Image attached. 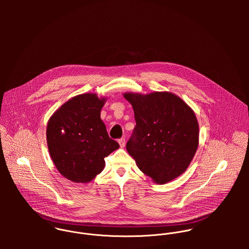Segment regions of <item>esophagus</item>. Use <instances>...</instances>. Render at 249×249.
Wrapping results in <instances>:
<instances>
[{
	"label": "esophagus",
	"instance_id": "34e87169",
	"mask_svg": "<svg viewBox=\"0 0 249 249\" xmlns=\"http://www.w3.org/2000/svg\"><path fill=\"white\" fill-rule=\"evenodd\" d=\"M119 143H120V146L121 147H124V145H125V139L124 138H121V139H119Z\"/></svg>",
	"mask_w": 249,
	"mask_h": 249
}]
</instances>
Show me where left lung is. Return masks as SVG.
<instances>
[{
	"instance_id": "1",
	"label": "left lung",
	"mask_w": 249,
	"mask_h": 249,
	"mask_svg": "<svg viewBox=\"0 0 249 249\" xmlns=\"http://www.w3.org/2000/svg\"><path fill=\"white\" fill-rule=\"evenodd\" d=\"M136 126L126 150L138 168L158 184L181 176L192 162L199 139L194 110L171 92L124 93Z\"/></svg>"
}]
</instances>
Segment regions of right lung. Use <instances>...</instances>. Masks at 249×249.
Returning a JSON list of instances; mask_svg holds the SVG:
<instances>
[{"label":"right lung","mask_w":249,"mask_h":249,"mask_svg":"<svg viewBox=\"0 0 249 249\" xmlns=\"http://www.w3.org/2000/svg\"><path fill=\"white\" fill-rule=\"evenodd\" d=\"M107 98L77 95L59 107L47 124V143L58 172L74 183H89L103 172L105 158L119 148L109 138L101 111Z\"/></svg>","instance_id":"add662e5"}]
</instances>
